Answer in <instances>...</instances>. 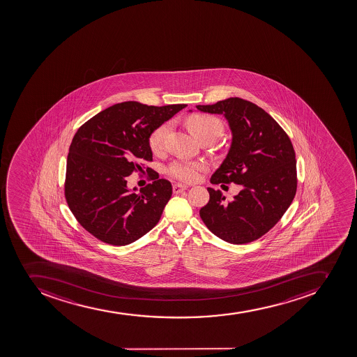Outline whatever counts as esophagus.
Here are the masks:
<instances>
[{"instance_id":"1","label":"esophagus","mask_w":357,"mask_h":357,"mask_svg":"<svg viewBox=\"0 0 357 357\" xmlns=\"http://www.w3.org/2000/svg\"><path fill=\"white\" fill-rule=\"evenodd\" d=\"M172 190H174V192L178 194V192H183V190H187V186L185 185H181V183H174V187H172Z\"/></svg>"}]
</instances>
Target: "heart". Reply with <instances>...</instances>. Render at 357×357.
Returning a JSON list of instances; mask_svg holds the SVG:
<instances>
[{
    "label": "heart",
    "instance_id": "1",
    "mask_svg": "<svg viewBox=\"0 0 357 357\" xmlns=\"http://www.w3.org/2000/svg\"><path fill=\"white\" fill-rule=\"evenodd\" d=\"M187 126L196 138L202 139L205 137L218 139L224 131L221 121L217 117L206 114H195L188 117ZM170 129V124L165 123L158 126L149 136V146L153 152H158L165 144V137ZM205 163L203 162L188 161V160H178L169 167V174L174 179L183 183H192L199 178V172L205 170Z\"/></svg>",
    "mask_w": 357,
    "mask_h": 357
}]
</instances>
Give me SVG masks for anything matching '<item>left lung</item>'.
I'll use <instances>...</instances> for the list:
<instances>
[{"label":"left lung","instance_id":"1","mask_svg":"<svg viewBox=\"0 0 357 357\" xmlns=\"http://www.w3.org/2000/svg\"><path fill=\"white\" fill-rule=\"evenodd\" d=\"M196 108L224 115L231 132L227 156L210 181L242 186L231 202L225 201L220 190L208 187L210 199L199 215L221 240L231 244L252 242L274 227L294 201L297 192L294 146L278 122L250 101L235 97Z\"/></svg>","mask_w":357,"mask_h":357}]
</instances>
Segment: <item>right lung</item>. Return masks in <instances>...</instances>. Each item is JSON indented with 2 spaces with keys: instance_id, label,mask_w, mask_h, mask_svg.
I'll return each instance as SVG.
<instances>
[{
  "instance_id": "1",
  "label": "right lung",
  "mask_w": 357,
  "mask_h": 357,
  "mask_svg": "<svg viewBox=\"0 0 357 357\" xmlns=\"http://www.w3.org/2000/svg\"><path fill=\"white\" fill-rule=\"evenodd\" d=\"M186 106L124 101L77 130L67 156L65 196L74 217L98 240L126 245L158 224L172 195L170 181L155 178L137 192L126 177L152 161L153 131Z\"/></svg>"
}]
</instances>
